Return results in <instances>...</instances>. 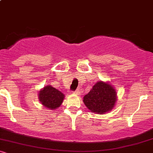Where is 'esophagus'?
I'll use <instances>...</instances> for the list:
<instances>
[{
    "label": "esophagus",
    "instance_id": "34e87169",
    "mask_svg": "<svg viewBox=\"0 0 153 153\" xmlns=\"http://www.w3.org/2000/svg\"><path fill=\"white\" fill-rule=\"evenodd\" d=\"M80 94V89H77V90L74 92V94H75V95H79Z\"/></svg>",
    "mask_w": 153,
    "mask_h": 153
}]
</instances>
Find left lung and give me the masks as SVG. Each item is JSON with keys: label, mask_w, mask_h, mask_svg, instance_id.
<instances>
[{"label": "left lung", "mask_w": 153, "mask_h": 153, "mask_svg": "<svg viewBox=\"0 0 153 153\" xmlns=\"http://www.w3.org/2000/svg\"><path fill=\"white\" fill-rule=\"evenodd\" d=\"M117 99L114 87L108 82L100 80L84 96L83 103L91 112L103 114L113 109Z\"/></svg>", "instance_id": "left-lung-1"}]
</instances>
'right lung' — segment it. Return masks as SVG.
Masks as SVG:
<instances>
[{"mask_svg": "<svg viewBox=\"0 0 153 153\" xmlns=\"http://www.w3.org/2000/svg\"><path fill=\"white\" fill-rule=\"evenodd\" d=\"M64 98L65 95L61 91L51 85L45 86L39 93V101L49 109L54 110L60 106Z\"/></svg>", "mask_w": 153, "mask_h": 153, "instance_id": "add662e5", "label": "right lung"}]
</instances>
